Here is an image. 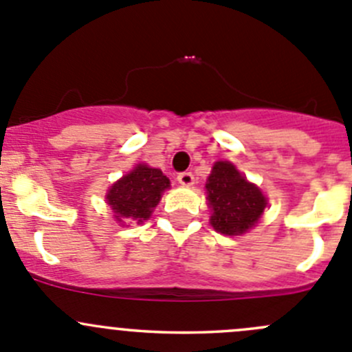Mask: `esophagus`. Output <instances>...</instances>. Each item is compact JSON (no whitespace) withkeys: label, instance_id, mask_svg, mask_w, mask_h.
<instances>
[{"label":"esophagus","instance_id":"obj_1","mask_svg":"<svg viewBox=\"0 0 352 352\" xmlns=\"http://www.w3.org/2000/svg\"><path fill=\"white\" fill-rule=\"evenodd\" d=\"M177 180H179V184H182V186H192L194 175L190 172H180L179 175H177Z\"/></svg>","mask_w":352,"mask_h":352}]
</instances>
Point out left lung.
Listing matches in <instances>:
<instances>
[{
	"label": "left lung",
	"instance_id": "8db88e82",
	"mask_svg": "<svg viewBox=\"0 0 352 352\" xmlns=\"http://www.w3.org/2000/svg\"><path fill=\"white\" fill-rule=\"evenodd\" d=\"M213 210L211 225L225 235H239L252 227L267 206L261 190L249 184L228 162L214 163L206 184Z\"/></svg>",
	"mask_w": 352,
	"mask_h": 352
}]
</instances>
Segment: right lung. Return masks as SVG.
I'll return each instance as SVG.
<instances>
[{"label":"right lung","mask_w":352,"mask_h":352,"mask_svg":"<svg viewBox=\"0 0 352 352\" xmlns=\"http://www.w3.org/2000/svg\"><path fill=\"white\" fill-rule=\"evenodd\" d=\"M166 187H170V180L163 175L162 170L138 165L131 173L111 186L107 201L118 221L129 218L142 221L151 217L153 208L158 204Z\"/></svg>","instance_id":"add662e5"}]
</instances>
